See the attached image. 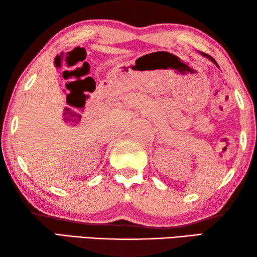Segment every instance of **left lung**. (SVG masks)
I'll list each match as a JSON object with an SVG mask.
<instances>
[{
	"label": "left lung",
	"instance_id": "1",
	"mask_svg": "<svg viewBox=\"0 0 257 257\" xmlns=\"http://www.w3.org/2000/svg\"><path fill=\"white\" fill-rule=\"evenodd\" d=\"M200 54H201V56H203V57H205V58H207V59H209V60H211L212 62H213V64L214 65H215L216 67H217V68H220V67H218V65H217V62L215 61V59H214V58H212L211 56H208V54H206V53H204V52H199Z\"/></svg>",
	"mask_w": 257,
	"mask_h": 257
}]
</instances>
